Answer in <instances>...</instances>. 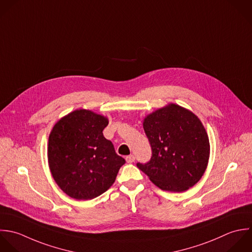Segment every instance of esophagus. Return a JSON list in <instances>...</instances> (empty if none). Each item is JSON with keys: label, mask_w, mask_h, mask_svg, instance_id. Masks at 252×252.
<instances>
[{"label": "esophagus", "mask_w": 252, "mask_h": 252, "mask_svg": "<svg viewBox=\"0 0 252 252\" xmlns=\"http://www.w3.org/2000/svg\"><path fill=\"white\" fill-rule=\"evenodd\" d=\"M126 160L127 163H133L134 160H135V157L133 155H128V156H126Z\"/></svg>", "instance_id": "esophagus-1"}]
</instances>
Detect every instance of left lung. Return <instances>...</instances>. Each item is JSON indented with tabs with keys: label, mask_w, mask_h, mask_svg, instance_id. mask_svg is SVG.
<instances>
[{
	"label": "left lung",
	"mask_w": 252,
	"mask_h": 252,
	"mask_svg": "<svg viewBox=\"0 0 252 252\" xmlns=\"http://www.w3.org/2000/svg\"><path fill=\"white\" fill-rule=\"evenodd\" d=\"M143 128L152 149V157L136 166L163 190L182 192L199 182L210 155L207 132L190 111L176 105L148 115Z\"/></svg>",
	"instance_id": "obj_1"
}]
</instances>
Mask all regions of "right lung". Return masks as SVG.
<instances>
[{
  "label": "right lung",
  "mask_w": 252,
  "mask_h": 252,
  "mask_svg": "<svg viewBox=\"0 0 252 252\" xmlns=\"http://www.w3.org/2000/svg\"><path fill=\"white\" fill-rule=\"evenodd\" d=\"M109 121L79 109L63 117L49 135L48 162L60 189L77 200L93 199L115 183L126 160L103 135Z\"/></svg>",
  "instance_id": "1"
}]
</instances>
